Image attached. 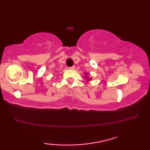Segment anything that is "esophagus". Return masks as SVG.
I'll return each mask as SVG.
<instances>
[{
  "label": "esophagus",
  "instance_id": "34e87169",
  "mask_svg": "<svg viewBox=\"0 0 150 150\" xmlns=\"http://www.w3.org/2000/svg\"><path fill=\"white\" fill-rule=\"evenodd\" d=\"M68 69H70V70H74L75 66H71V67H68Z\"/></svg>",
  "mask_w": 150,
  "mask_h": 150
}]
</instances>
